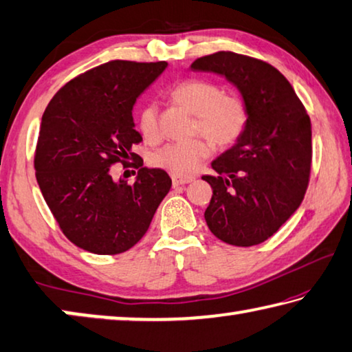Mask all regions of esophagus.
I'll use <instances>...</instances> for the list:
<instances>
[{
	"mask_svg": "<svg viewBox=\"0 0 352 352\" xmlns=\"http://www.w3.org/2000/svg\"><path fill=\"white\" fill-rule=\"evenodd\" d=\"M172 178V183H174V186H178V184H186L194 182V177L190 175H182V174H170Z\"/></svg>",
	"mask_w": 352,
	"mask_h": 352,
	"instance_id": "34e87169",
	"label": "esophagus"
}]
</instances>
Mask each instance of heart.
Here are the masks:
<instances>
[{
	"mask_svg": "<svg viewBox=\"0 0 352 352\" xmlns=\"http://www.w3.org/2000/svg\"><path fill=\"white\" fill-rule=\"evenodd\" d=\"M170 99L192 113L194 133H201L219 147H230L239 141L250 122V110L241 96L223 94L222 87L206 79H184L170 90ZM138 126L147 141H157L158 107L147 102L141 107ZM212 152L211 142L194 138L184 142H169L152 153L151 162L157 168L174 174H189Z\"/></svg>",
	"mask_w": 352,
	"mask_h": 352,
	"instance_id": "1",
	"label": "heart"
}]
</instances>
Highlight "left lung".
I'll list each match as a JSON object with an SVG mask.
<instances>
[{"label":"left lung","mask_w":352,"mask_h":352,"mask_svg":"<svg viewBox=\"0 0 352 352\" xmlns=\"http://www.w3.org/2000/svg\"><path fill=\"white\" fill-rule=\"evenodd\" d=\"M190 68L225 76L250 110L245 133L211 164L217 175L201 177L212 188L208 228L230 245H258L305 199L312 164L311 119L289 80L259 58L219 51Z\"/></svg>","instance_id":"obj_1"}]
</instances>
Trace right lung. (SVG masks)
<instances>
[{"instance_id": "1", "label": "right lung", "mask_w": 352, "mask_h": 352, "mask_svg": "<svg viewBox=\"0 0 352 352\" xmlns=\"http://www.w3.org/2000/svg\"><path fill=\"white\" fill-rule=\"evenodd\" d=\"M166 62L111 60L85 71L56 93L41 118L34 168L46 205L62 233L94 254L127 252L146 234L172 186L163 169L141 168L132 152L136 98ZM140 168L135 184L112 178L111 166ZM128 166V165H127Z\"/></svg>"}]
</instances>
